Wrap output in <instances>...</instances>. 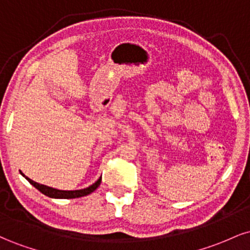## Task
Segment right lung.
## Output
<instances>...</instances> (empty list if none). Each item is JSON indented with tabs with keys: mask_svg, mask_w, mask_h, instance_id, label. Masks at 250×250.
<instances>
[{
	"mask_svg": "<svg viewBox=\"0 0 250 250\" xmlns=\"http://www.w3.org/2000/svg\"><path fill=\"white\" fill-rule=\"evenodd\" d=\"M20 173H21L22 176H23L31 186H34L37 190L41 191V193L44 194L45 196L51 197V199H76V197L87 196V195L93 193V191L99 187L100 183H101V177H100L95 183H93V185L89 186V187L84 189H79V190H60V189L48 187V186H44V185H40V183H37L35 181L30 180L29 177L25 176L22 171H20Z\"/></svg>",
	"mask_w": 250,
	"mask_h": 250,
	"instance_id": "1",
	"label": "right lung"
}]
</instances>
